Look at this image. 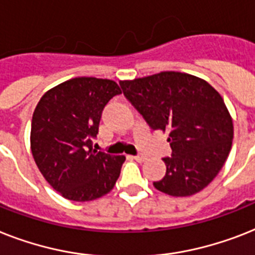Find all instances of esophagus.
I'll list each match as a JSON object with an SVG mask.
<instances>
[{
    "label": "esophagus",
    "mask_w": 255,
    "mask_h": 255,
    "mask_svg": "<svg viewBox=\"0 0 255 255\" xmlns=\"http://www.w3.org/2000/svg\"><path fill=\"white\" fill-rule=\"evenodd\" d=\"M132 158H133L134 161H137V162H144V161L146 160L145 156H132Z\"/></svg>",
    "instance_id": "obj_1"
}]
</instances>
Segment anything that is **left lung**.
<instances>
[{"instance_id": "left-lung-1", "label": "left lung", "mask_w": 255, "mask_h": 255, "mask_svg": "<svg viewBox=\"0 0 255 255\" xmlns=\"http://www.w3.org/2000/svg\"><path fill=\"white\" fill-rule=\"evenodd\" d=\"M149 127L169 133L166 174L153 185L170 196L202 191L219 174L233 140V121L221 95L207 81L161 72L119 82Z\"/></svg>"}]
</instances>
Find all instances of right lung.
Wrapping results in <instances>:
<instances>
[{
  "mask_svg": "<svg viewBox=\"0 0 255 255\" xmlns=\"http://www.w3.org/2000/svg\"><path fill=\"white\" fill-rule=\"evenodd\" d=\"M115 81L76 77L49 89L31 122V152L45 181L65 199L90 202L109 194L124 156L93 149L101 115L121 94Z\"/></svg>",
  "mask_w": 255,
  "mask_h": 255,
  "instance_id": "1",
  "label": "right lung"
}]
</instances>
